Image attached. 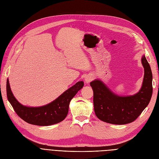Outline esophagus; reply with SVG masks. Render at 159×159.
<instances>
[{"label":"esophagus","mask_w":159,"mask_h":159,"mask_svg":"<svg viewBox=\"0 0 159 159\" xmlns=\"http://www.w3.org/2000/svg\"><path fill=\"white\" fill-rule=\"evenodd\" d=\"M93 80V77L91 76V75H88V76H86L85 77V82L86 83V84H89V82H91V81Z\"/></svg>","instance_id":"obj_1"}]
</instances>
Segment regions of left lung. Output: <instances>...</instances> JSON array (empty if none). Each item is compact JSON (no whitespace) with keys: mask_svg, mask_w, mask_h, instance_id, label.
Segmentation results:
<instances>
[{"mask_svg":"<svg viewBox=\"0 0 159 159\" xmlns=\"http://www.w3.org/2000/svg\"><path fill=\"white\" fill-rule=\"evenodd\" d=\"M141 61L145 68L143 83L140 91L134 95L120 97L100 80L90 83L93 91L95 113L98 119L115 125L127 124L134 121L146 108L152 97V75L145 56Z\"/></svg>","mask_w":159,"mask_h":159,"instance_id":"8db88e82","label":"left lung"}]
</instances>
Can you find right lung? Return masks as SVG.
I'll use <instances>...</instances> for the list:
<instances>
[{"mask_svg":"<svg viewBox=\"0 0 159 159\" xmlns=\"http://www.w3.org/2000/svg\"><path fill=\"white\" fill-rule=\"evenodd\" d=\"M83 81H79L54 102L42 107H30L24 106L14 97L8 80L7 81V94L9 102L14 111L24 121L32 125L48 126L60 123L66 117L68 113L69 104L71 99L84 87Z\"/></svg>","mask_w":159,"mask_h":159,"instance_id":"obj_1","label":"right lung"}]
</instances>
